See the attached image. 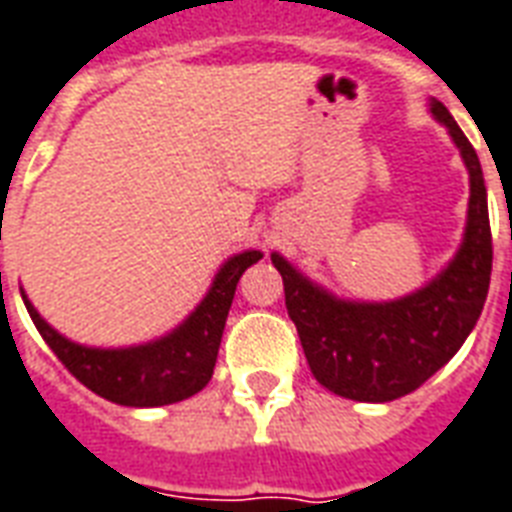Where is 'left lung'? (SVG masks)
<instances>
[{"label":"left lung","mask_w":512,"mask_h":512,"mask_svg":"<svg viewBox=\"0 0 512 512\" xmlns=\"http://www.w3.org/2000/svg\"><path fill=\"white\" fill-rule=\"evenodd\" d=\"M429 113L448 130L469 173L464 238L434 279L393 301H352L271 252L314 380L344 399L385 404L420 388L467 342L486 304L494 249L483 170L448 108L429 100Z\"/></svg>","instance_id":"obj_1"}]
</instances>
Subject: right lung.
<instances>
[{
  "label": "right lung",
  "instance_id": "obj_1",
  "mask_svg": "<svg viewBox=\"0 0 512 512\" xmlns=\"http://www.w3.org/2000/svg\"><path fill=\"white\" fill-rule=\"evenodd\" d=\"M260 257V249H244L227 257L200 304L173 331L130 347H89L73 342L45 323L24 287L21 298L45 344L89 391L124 407H165L195 396L208 385L238 279Z\"/></svg>",
  "mask_w": 512,
  "mask_h": 512
}]
</instances>
